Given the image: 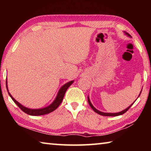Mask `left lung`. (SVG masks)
<instances>
[{
  "instance_id": "left-lung-1",
  "label": "left lung",
  "mask_w": 151,
  "mask_h": 151,
  "mask_svg": "<svg viewBox=\"0 0 151 151\" xmlns=\"http://www.w3.org/2000/svg\"><path fill=\"white\" fill-rule=\"evenodd\" d=\"M125 34H126L127 35H128L129 36V37H131V35H130L129 34H128V33H127V32H125ZM141 91H140V93H141ZM140 94L139 95V96H140ZM134 101V102H135ZM88 104H89V105L91 106V107L92 108V109L93 110V111L95 112H96V113H98L99 114H101V115H103V116H119V115H121V114H124V113H125V112H126L128 110H129V109H130V107H131L132 104H133V103H132V104H131V105H130L129 107H127V108L126 109H124V110H123V111H121V112H116V113H109V112H101V111H99V110H97V109H96L95 108H94V107L93 106V104H92V103H91V101H90V99H89V97L88 96Z\"/></svg>"
}]
</instances>
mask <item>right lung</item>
<instances>
[{
    "label": "right lung",
    "mask_w": 151,
    "mask_h": 151,
    "mask_svg": "<svg viewBox=\"0 0 151 151\" xmlns=\"http://www.w3.org/2000/svg\"><path fill=\"white\" fill-rule=\"evenodd\" d=\"M74 81H70L68 83H66L65 85H64L62 87L60 88L59 91L57 95V97H56L55 101L51 103L49 106H48L45 108H42V109H29L27 108L24 106H22L21 104H20L19 102H17L15 99L12 96V95L9 92L8 90V86H7V81H6V89L8 91V93L9 96L11 97V99H12L15 103H16L17 105L19 107V108L22 110V111L24 112L25 113H27L29 115H32V116H39V115H44V114H47L50 113V112L54 111L55 110L57 109L58 106L60 105V103H62V101L63 100L64 96H65V94L66 93V90H67L68 88L72 85Z\"/></svg>",
    "instance_id": "add662e5"
}]
</instances>
